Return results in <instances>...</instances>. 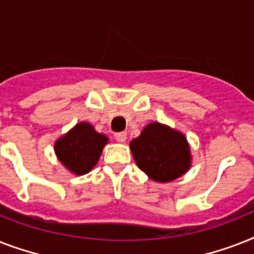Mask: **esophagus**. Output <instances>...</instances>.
I'll return each mask as SVG.
<instances>
[{
	"label": "esophagus",
	"mask_w": 254,
	"mask_h": 254,
	"mask_svg": "<svg viewBox=\"0 0 254 254\" xmlns=\"http://www.w3.org/2000/svg\"><path fill=\"white\" fill-rule=\"evenodd\" d=\"M115 138L119 141V142H125L127 138V131H119V133H115Z\"/></svg>",
	"instance_id": "esophagus-1"
}]
</instances>
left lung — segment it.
Instances as JSON below:
<instances>
[{"mask_svg":"<svg viewBox=\"0 0 254 254\" xmlns=\"http://www.w3.org/2000/svg\"><path fill=\"white\" fill-rule=\"evenodd\" d=\"M129 146L137 166L159 183L181 178L192 163L186 135L158 121L147 124L141 134L131 139Z\"/></svg>","mask_w":254,"mask_h":254,"instance_id":"left-lung-1","label":"left lung"}]
</instances>
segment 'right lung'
I'll return each mask as SVG.
<instances>
[{"mask_svg":"<svg viewBox=\"0 0 254 254\" xmlns=\"http://www.w3.org/2000/svg\"><path fill=\"white\" fill-rule=\"evenodd\" d=\"M109 138L89 123H77L55 141L54 151L59 162L75 175H84L97 165Z\"/></svg>","mask_w":254,"mask_h":254,"instance_id":"obj_1","label":"right lung"}]
</instances>
